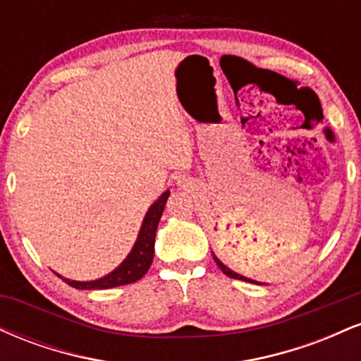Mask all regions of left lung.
<instances>
[{"instance_id":"obj_1","label":"left lung","mask_w":361,"mask_h":361,"mask_svg":"<svg viewBox=\"0 0 361 361\" xmlns=\"http://www.w3.org/2000/svg\"><path fill=\"white\" fill-rule=\"evenodd\" d=\"M212 256H214L215 263H217V267H219V268H221V270H222V273H224V275H227V276H229V279H235V280L250 281V283H258V285H263V283H259V281H256V280H251V279H246V276H243V275H239V273H235V271H233V270H231V268H229V267H226V264H224V263H222V261H221V259H219V258H217V256H215V255H214V252H212Z\"/></svg>"}]
</instances>
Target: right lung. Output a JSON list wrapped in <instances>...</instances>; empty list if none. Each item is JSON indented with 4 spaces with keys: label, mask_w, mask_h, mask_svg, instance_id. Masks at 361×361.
Listing matches in <instances>:
<instances>
[{
    "label": "right lung",
    "mask_w": 361,
    "mask_h": 361,
    "mask_svg": "<svg viewBox=\"0 0 361 361\" xmlns=\"http://www.w3.org/2000/svg\"><path fill=\"white\" fill-rule=\"evenodd\" d=\"M169 197V190H166L159 198L149 207V210L144 215L142 226H140L139 235L135 239L134 246H132L130 252L127 255V258L115 268L114 271H110L109 275L102 276L98 280H90V281H78V280H69L61 276L57 273V276H61L62 280L68 285H71L74 288L80 290H105V288H114L120 287V285L134 283L142 279L146 275L149 267H151L152 258H154V241H156V231L157 224H159L161 215H163L164 205Z\"/></svg>",
    "instance_id": "right-lung-1"
}]
</instances>
